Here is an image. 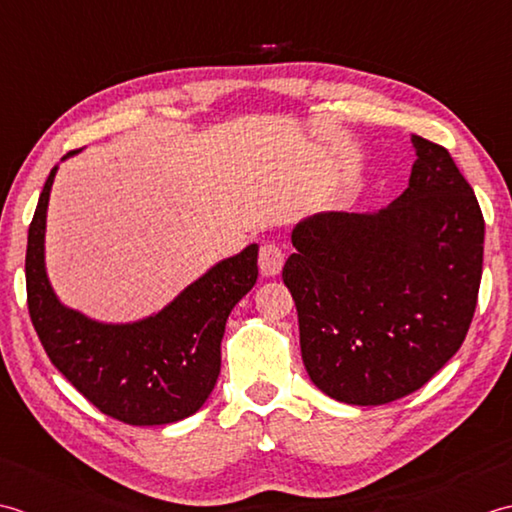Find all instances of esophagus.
<instances>
[{
    "label": "esophagus",
    "instance_id": "1",
    "mask_svg": "<svg viewBox=\"0 0 512 512\" xmlns=\"http://www.w3.org/2000/svg\"><path fill=\"white\" fill-rule=\"evenodd\" d=\"M285 265V254L276 243H265L260 247L258 254V267L263 276H278Z\"/></svg>",
    "mask_w": 512,
    "mask_h": 512
}]
</instances>
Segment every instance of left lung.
I'll list each match as a JSON object with an SVG mask.
<instances>
[{
	"mask_svg": "<svg viewBox=\"0 0 512 512\" xmlns=\"http://www.w3.org/2000/svg\"><path fill=\"white\" fill-rule=\"evenodd\" d=\"M409 187L378 212H322L291 232L283 280L302 362L329 398L378 406L424 387L471 327L484 216L446 148L413 134Z\"/></svg>",
	"mask_w": 512,
	"mask_h": 512,
	"instance_id": "8db88e82",
	"label": "left lung"
}]
</instances>
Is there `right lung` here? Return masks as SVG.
<instances>
[{
	"label": "right lung",
	"instance_id": "obj_1",
	"mask_svg": "<svg viewBox=\"0 0 512 512\" xmlns=\"http://www.w3.org/2000/svg\"><path fill=\"white\" fill-rule=\"evenodd\" d=\"M68 152V156L77 154ZM57 165L28 229V311L50 362L83 398L132 426L179 422L210 398L221 373L225 322L258 278V245L225 258L168 307L137 322H99L66 307L46 274V212Z\"/></svg>",
	"mask_w": 512,
	"mask_h": 512
}]
</instances>
